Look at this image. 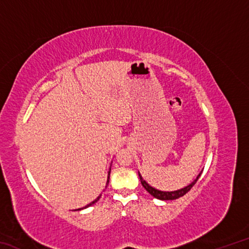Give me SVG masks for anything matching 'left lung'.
Segmentation results:
<instances>
[{"label": "left lung", "instance_id": "left-lung-1", "mask_svg": "<svg viewBox=\"0 0 249 249\" xmlns=\"http://www.w3.org/2000/svg\"><path fill=\"white\" fill-rule=\"evenodd\" d=\"M202 174V171L200 172L199 175L196 176V178L192 181L190 184H188L187 187H184L182 189H179V190H176V191H161V190H158V189H155L154 187H151L150 184H148L142 178V175L140 174V171H138V176H140V179H141V182L142 185L145 188V190L149 193L150 196H153L154 197L158 200H162V201H168V200H176V199H179L180 196H183L185 193L188 191L191 190V188L193 185L196 184V182L197 181V179L200 178V176Z\"/></svg>", "mask_w": 249, "mask_h": 249}]
</instances>
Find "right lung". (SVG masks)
<instances>
[{
  "instance_id": "right-lung-1",
  "label": "right lung",
  "mask_w": 249,
  "mask_h": 249,
  "mask_svg": "<svg viewBox=\"0 0 249 249\" xmlns=\"http://www.w3.org/2000/svg\"><path fill=\"white\" fill-rule=\"evenodd\" d=\"M109 172H111V168H109V170H108V172H107V185L108 184V181H109ZM100 197H101V195H100V196H99L98 197H96V199H95L94 201H92L90 204H88V205H86V206H84V208H81V209H78V210H83V209H87V208H89V206H91L92 204H94V203H95V202H98V201H99V199H100Z\"/></svg>"
}]
</instances>
